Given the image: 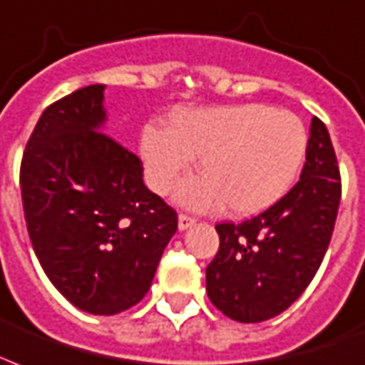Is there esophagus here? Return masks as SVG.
I'll list each match as a JSON object with an SVG mask.
<instances>
[{
    "label": "esophagus",
    "instance_id": "1",
    "mask_svg": "<svg viewBox=\"0 0 365 365\" xmlns=\"http://www.w3.org/2000/svg\"><path fill=\"white\" fill-rule=\"evenodd\" d=\"M195 222H197V220H195L193 216H189V214H180V216H178V227H180L182 232L193 226Z\"/></svg>",
    "mask_w": 365,
    "mask_h": 365
}]
</instances>
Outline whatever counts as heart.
<instances>
[{"label":"heart","mask_w":365,"mask_h":365,"mask_svg":"<svg viewBox=\"0 0 365 365\" xmlns=\"http://www.w3.org/2000/svg\"><path fill=\"white\" fill-rule=\"evenodd\" d=\"M308 151V132L291 110L245 103L178 113L170 128L147 126L139 153L147 183L168 193L201 158L205 176L178 189V201L207 210L226 202L237 216L269 208L293 187Z\"/></svg>","instance_id":"b5f03b06"}]
</instances>
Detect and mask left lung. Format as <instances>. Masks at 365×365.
Segmentation results:
<instances>
[{"label": "left lung", "instance_id": "obj_1", "mask_svg": "<svg viewBox=\"0 0 365 365\" xmlns=\"http://www.w3.org/2000/svg\"><path fill=\"white\" fill-rule=\"evenodd\" d=\"M339 202L337 155L325 124L314 116L304 168L294 187L255 218L216 224L220 247L207 266L210 302L243 324L287 310L324 260Z\"/></svg>", "mask_w": 365, "mask_h": 365}]
</instances>
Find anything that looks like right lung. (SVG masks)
Returning <instances> with one entry per match:
<instances>
[{
	"instance_id": "right-lung-1",
	"label": "right lung",
	"mask_w": 365,
	"mask_h": 365,
	"mask_svg": "<svg viewBox=\"0 0 365 365\" xmlns=\"http://www.w3.org/2000/svg\"><path fill=\"white\" fill-rule=\"evenodd\" d=\"M103 90L86 86L41 113L21 191L49 282L83 312L113 316L145 297L178 214L145 187L139 157L101 132Z\"/></svg>"
}]
</instances>
